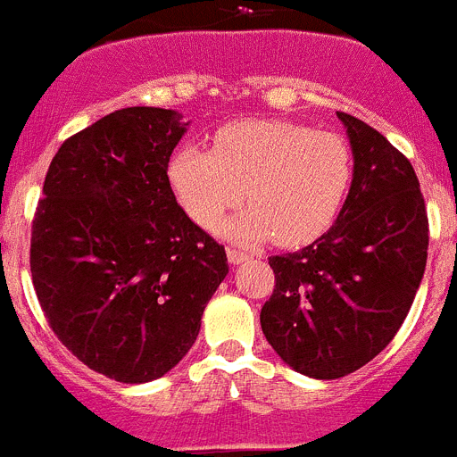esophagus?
Listing matches in <instances>:
<instances>
[{"mask_svg":"<svg viewBox=\"0 0 457 457\" xmlns=\"http://www.w3.org/2000/svg\"><path fill=\"white\" fill-rule=\"evenodd\" d=\"M226 256H228V262H231V265H240V262H245L246 258H249L245 251L233 249V246H228V249H226Z\"/></svg>","mask_w":457,"mask_h":457,"instance_id":"obj_1","label":"esophagus"}]
</instances>
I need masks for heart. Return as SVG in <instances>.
<instances>
[{
    "label": "heart",
    "mask_w": 457,
    "mask_h": 457,
    "mask_svg": "<svg viewBox=\"0 0 457 457\" xmlns=\"http://www.w3.org/2000/svg\"><path fill=\"white\" fill-rule=\"evenodd\" d=\"M353 161L345 137L278 120H246L221 129L212 152L183 146L170 181L187 215L204 228L245 196L249 211L221 226L236 242L274 236L283 246L312 242L333 224L349 192Z\"/></svg>",
    "instance_id": "heart-1"
}]
</instances>
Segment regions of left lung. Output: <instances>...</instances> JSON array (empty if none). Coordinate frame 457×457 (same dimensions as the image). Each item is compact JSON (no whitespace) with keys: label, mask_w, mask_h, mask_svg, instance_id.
I'll return each instance as SVG.
<instances>
[{"label":"left lung","mask_w":457,"mask_h":457,"mask_svg":"<svg viewBox=\"0 0 457 457\" xmlns=\"http://www.w3.org/2000/svg\"><path fill=\"white\" fill-rule=\"evenodd\" d=\"M353 181L330 231L271 256L276 286L261 311L267 342L292 370L333 380L395 340L420 290L428 215L408 158L349 112Z\"/></svg>","instance_id":"1"}]
</instances>
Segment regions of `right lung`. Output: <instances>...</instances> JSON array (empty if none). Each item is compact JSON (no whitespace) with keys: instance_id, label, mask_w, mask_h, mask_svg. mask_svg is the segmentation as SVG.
<instances>
[{"instance_id":"1","label":"right lung","mask_w":457,"mask_h":457,"mask_svg":"<svg viewBox=\"0 0 457 457\" xmlns=\"http://www.w3.org/2000/svg\"><path fill=\"white\" fill-rule=\"evenodd\" d=\"M177 111L133 106L74 133L49 165L31 224V278L58 340L120 383H149L199 335L228 274L217 245L177 204L167 165Z\"/></svg>"}]
</instances>
